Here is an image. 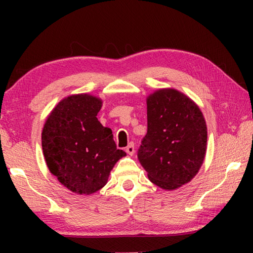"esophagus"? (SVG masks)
Here are the masks:
<instances>
[{"mask_svg":"<svg viewBox=\"0 0 253 253\" xmlns=\"http://www.w3.org/2000/svg\"><path fill=\"white\" fill-rule=\"evenodd\" d=\"M126 152H127L128 155H134V153H135L134 143H129V144H128V146L126 147Z\"/></svg>","mask_w":253,"mask_h":253,"instance_id":"1","label":"esophagus"}]
</instances>
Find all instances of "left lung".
I'll use <instances>...</instances> for the list:
<instances>
[{
	"label": "left lung",
	"instance_id": "left-lung-1",
	"mask_svg": "<svg viewBox=\"0 0 253 253\" xmlns=\"http://www.w3.org/2000/svg\"><path fill=\"white\" fill-rule=\"evenodd\" d=\"M208 130L202 113L175 89H161L147 98V134L137 157L148 178L164 190L190 182L202 165Z\"/></svg>",
	"mask_w": 253,
	"mask_h": 253
}]
</instances>
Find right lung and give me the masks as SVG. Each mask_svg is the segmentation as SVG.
Returning a JSON list of instances; mask_svg holds the SVG:
<instances>
[{"mask_svg":"<svg viewBox=\"0 0 253 253\" xmlns=\"http://www.w3.org/2000/svg\"><path fill=\"white\" fill-rule=\"evenodd\" d=\"M101 100L87 93L61 100L42 130L46 165L59 182L78 194H92L106 185L110 170L126 156L117 149L113 131L97 119Z\"/></svg>","mask_w":253,"mask_h":253,"instance_id":"add662e5","label":"right lung"}]
</instances>
